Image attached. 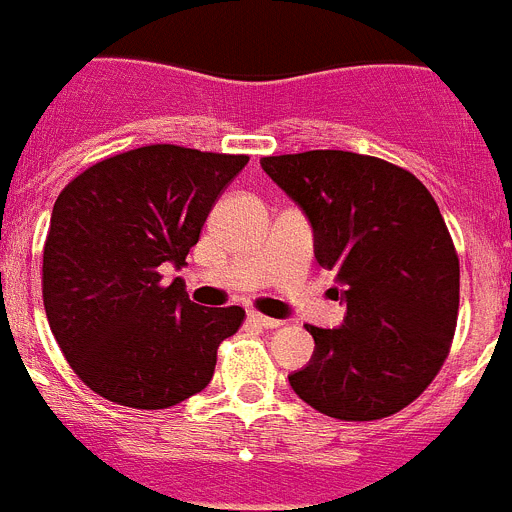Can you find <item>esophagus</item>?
Returning <instances> with one entry per match:
<instances>
[{"label": "esophagus", "mask_w": 512, "mask_h": 512, "mask_svg": "<svg viewBox=\"0 0 512 512\" xmlns=\"http://www.w3.org/2000/svg\"><path fill=\"white\" fill-rule=\"evenodd\" d=\"M248 320H251L253 325H259V328H279V325H282V320L266 318V315H261V312H256V310L248 312Z\"/></svg>", "instance_id": "obj_1"}]
</instances>
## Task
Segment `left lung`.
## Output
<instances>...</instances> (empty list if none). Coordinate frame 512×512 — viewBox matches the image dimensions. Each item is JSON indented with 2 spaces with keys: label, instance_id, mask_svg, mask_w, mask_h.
I'll return each mask as SVG.
<instances>
[{
  "label": "left lung",
  "instance_id": "left-lung-1",
  "mask_svg": "<svg viewBox=\"0 0 512 512\" xmlns=\"http://www.w3.org/2000/svg\"><path fill=\"white\" fill-rule=\"evenodd\" d=\"M261 166L305 210L315 259L346 300L341 328L307 325L315 351L292 390L338 420L400 413L441 372L459 315V256L436 200L377 156L305 151Z\"/></svg>",
  "mask_w": 512,
  "mask_h": 512
}]
</instances>
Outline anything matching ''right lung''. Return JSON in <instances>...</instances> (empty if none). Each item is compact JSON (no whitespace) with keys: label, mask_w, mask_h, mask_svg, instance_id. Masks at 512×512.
<instances>
[{"label":"right lung","mask_w":512,"mask_h":512,"mask_svg":"<svg viewBox=\"0 0 512 512\" xmlns=\"http://www.w3.org/2000/svg\"><path fill=\"white\" fill-rule=\"evenodd\" d=\"M248 156L133 148L71 179L43 248V305L76 377L104 400L164 410L197 395L246 310L200 307L161 266L182 269L220 192Z\"/></svg>","instance_id":"right-lung-1"}]
</instances>
